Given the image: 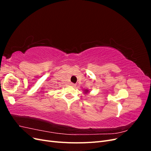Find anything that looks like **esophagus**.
I'll return each instance as SVG.
<instances>
[{
    "instance_id": "esophagus-1",
    "label": "esophagus",
    "mask_w": 151,
    "mask_h": 151,
    "mask_svg": "<svg viewBox=\"0 0 151 151\" xmlns=\"http://www.w3.org/2000/svg\"><path fill=\"white\" fill-rule=\"evenodd\" d=\"M70 85H71L72 86H76V84H74V83H70Z\"/></svg>"
}]
</instances>
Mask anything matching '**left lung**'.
Here are the masks:
<instances>
[{"label": "left lung", "mask_w": 151, "mask_h": 151, "mask_svg": "<svg viewBox=\"0 0 151 151\" xmlns=\"http://www.w3.org/2000/svg\"><path fill=\"white\" fill-rule=\"evenodd\" d=\"M84 93H85V94L88 93V92H89V90H88V89H86V90H84Z\"/></svg>", "instance_id": "left-lung-1"}]
</instances>
